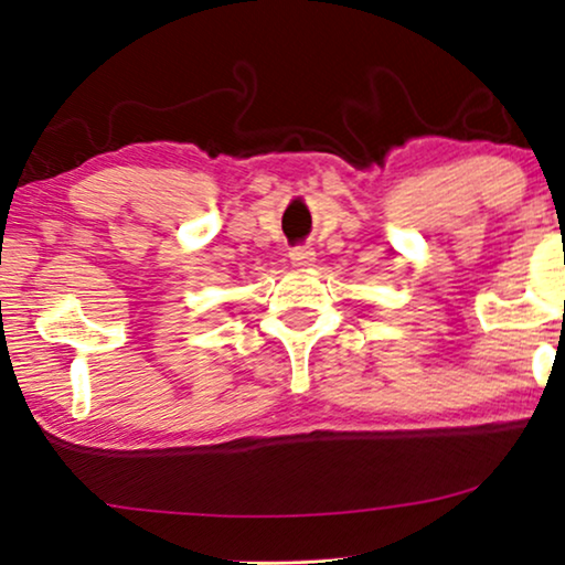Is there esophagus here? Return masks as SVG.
Wrapping results in <instances>:
<instances>
[{"instance_id": "1", "label": "esophagus", "mask_w": 565, "mask_h": 565, "mask_svg": "<svg viewBox=\"0 0 565 565\" xmlns=\"http://www.w3.org/2000/svg\"><path fill=\"white\" fill-rule=\"evenodd\" d=\"M290 262H292V267L306 269L316 262V252L311 249V246H296V249H290Z\"/></svg>"}]
</instances>
